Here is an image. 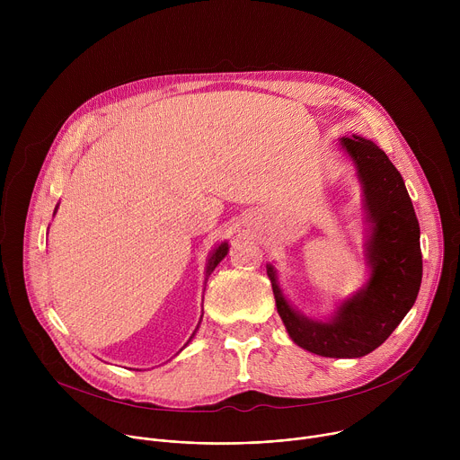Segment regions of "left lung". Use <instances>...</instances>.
<instances>
[{
    "instance_id": "obj_1",
    "label": "left lung",
    "mask_w": 460,
    "mask_h": 460,
    "mask_svg": "<svg viewBox=\"0 0 460 460\" xmlns=\"http://www.w3.org/2000/svg\"><path fill=\"white\" fill-rule=\"evenodd\" d=\"M362 185L366 222V284L325 320L309 318L286 298L279 273L268 264L277 311L291 341L320 357L358 358L376 349L413 307L422 282L419 220L397 167L367 138L339 140Z\"/></svg>"
}]
</instances>
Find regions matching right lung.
<instances>
[{"label":"right lung","instance_id":"1","mask_svg":"<svg viewBox=\"0 0 460 460\" xmlns=\"http://www.w3.org/2000/svg\"><path fill=\"white\" fill-rule=\"evenodd\" d=\"M58 211V206H56V209H54V213ZM227 251H229V243L227 242H222V243H218L213 251H211V254H209V258H208V264H206V284H208V279H209V275L215 271V268L220 264V261L226 258V254H227ZM202 316H204V309H202ZM202 316H200V322H202ZM200 322H199V325H200ZM199 325H196V330H199ZM196 330H194V333L190 335V339L187 341V344L192 341V337L196 335ZM185 344V346H187ZM183 346V348H185ZM181 348V349H183ZM180 349V351H181Z\"/></svg>","mask_w":460,"mask_h":460}]
</instances>
